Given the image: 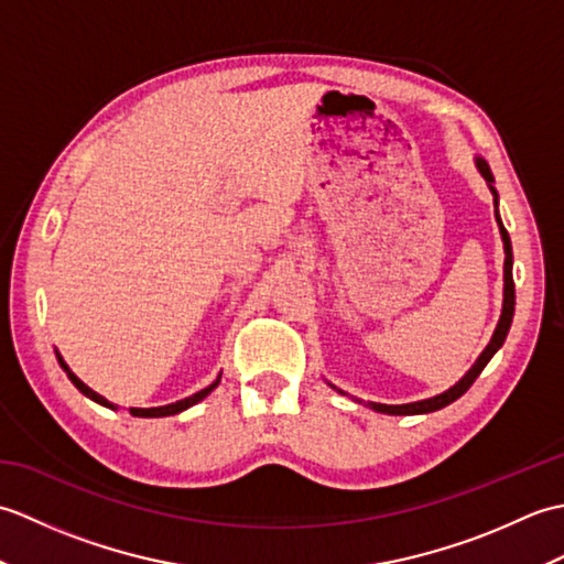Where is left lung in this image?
<instances>
[{
	"label": "left lung",
	"instance_id": "1",
	"mask_svg": "<svg viewBox=\"0 0 564 564\" xmlns=\"http://www.w3.org/2000/svg\"><path fill=\"white\" fill-rule=\"evenodd\" d=\"M477 170H480V174L487 178L489 188H492L495 194V206H497V191L492 186V172H489V164L477 158ZM497 223H499V232H501V239H505V307H501V317H499V325L495 329V337L492 341L487 344V349L480 354V358H477L475 366L467 370L465 378H460V382H455V386L446 392L436 394V398H429V400H422V402H412V404H378V402H368L370 410L376 412H382V414H429V412H436L441 410V406H446L451 402H455L460 398V394H465L467 390H470L473 382L477 380V376L482 373L485 366L489 364V358H492L499 346L505 344L507 334H509V327H511V319H513V305H517V291H513V275H511V263H513V254H511V239H509V232L505 230V225H501L499 220V213H497Z\"/></svg>",
	"mask_w": 564,
	"mask_h": 564
}]
</instances>
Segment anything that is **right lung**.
Instances as JSON below:
<instances>
[{"label": "right lung", "mask_w": 564, "mask_h": 564, "mask_svg": "<svg viewBox=\"0 0 564 564\" xmlns=\"http://www.w3.org/2000/svg\"><path fill=\"white\" fill-rule=\"evenodd\" d=\"M57 361H59V366H63V368L67 370V378H69L72 382H75V388H77L79 392H84V394H87V398H91L94 402H99V404H104V406H113L109 400L101 398V394H97V392H94L91 388L84 386V382H82V380H79L75 373H69V368L65 366L63 358L57 356ZM218 382H220V378L215 380L213 386H208L206 390H200V392H196V394H191V398H186V400H178V402H174V404H166V406H150V410H135V406H133V410H130V414H133V416H170V414H178V412L188 410L191 404L200 402L203 398H206V394H210L215 388H218Z\"/></svg>", "instance_id": "add662e5"}]
</instances>
